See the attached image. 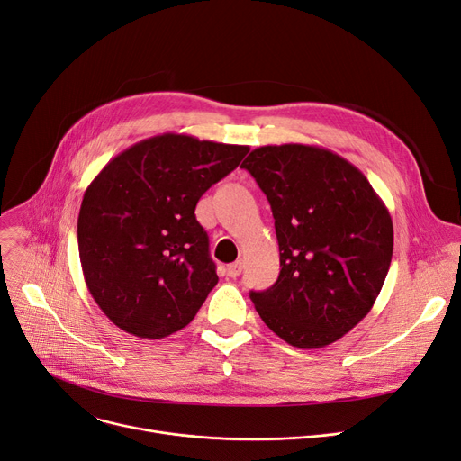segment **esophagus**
<instances>
[{
  "label": "esophagus",
  "instance_id": "34e87169",
  "mask_svg": "<svg viewBox=\"0 0 461 461\" xmlns=\"http://www.w3.org/2000/svg\"><path fill=\"white\" fill-rule=\"evenodd\" d=\"M226 271H228V276H231V278H237L240 273H243V263H240V261L230 263Z\"/></svg>",
  "mask_w": 461,
  "mask_h": 461
}]
</instances>
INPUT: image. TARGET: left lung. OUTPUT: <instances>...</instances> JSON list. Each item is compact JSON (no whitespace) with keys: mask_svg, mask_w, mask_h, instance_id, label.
Segmentation results:
<instances>
[{"mask_svg":"<svg viewBox=\"0 0 461 461\" xmlns=\"http://www.w3.org/2000/svg\"><path fill=\"white\" fill-rule=\"evenodd\" d=\"M240 167L271 203L280 250L278 280L250 292L259 318L294 348L336 342L366 318L389 273V209L358 167L318 145H263Z\"/></svg>","mask_w":461,"mask_h":461,"instance_id":"8db88e82","label":"left lung"}]
</instances>
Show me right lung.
Instances as JSON below:
<instances>
[{"instance_id": "right-lung-1", "label": "right lung", "mask_w": 461, "mask_h": 461, "mask_svg": "<svg viewBox=\"0 0 461 461\" xmlns=\"http://www.w3.org/2000/svg\"><path fill=\"white\" fill-rule=\"evenodd\" d=\"M249 151L166 132L113 157L86 188L82 271L91 297L121 330L160 340L196 316L218 276L194 211Z\"/></svg>"}]
</instances>
